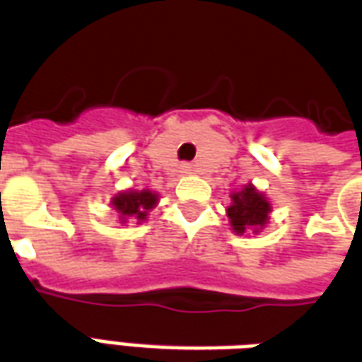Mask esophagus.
Here are the masks:
<instances>
[{
  "label": "esophagus",
  "mask_w": 362,
  "mask_h": 362,
  "mask_svg": "<svg viewBox=\"0 0 362 362\" xmlns=\"http://www.w3.org/2000/svg\"><path fill=\"white\" fill-rule=\"evenodd\" d=\"M180 168H182V173H184V174H194V173H196V166L192 165V163H184Z\"/></svg>",
  "instance_id": "1"
}]
</instances>
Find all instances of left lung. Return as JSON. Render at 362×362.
Listing matches in <instances>:
<instances>
[{"mask_svg":"<svg viewBox=\"0 0 362 362\" xmlns=\"http://www.w3.org/2000/svg\"><path fill=\"white\" fill-rule=\"evenodd\" d=\"M230 197H233V204L228 205L227 213L235 233L244 235L248 228L259 230L262 227H266L267 213L272 211V207L258 189L248 184Z\"/></svg>","mask_w":362,"mask_h":362,"instance_id":"8db88e82","label":"left lung"}]
</instances>
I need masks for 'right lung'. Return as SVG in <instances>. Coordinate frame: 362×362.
<instances>
[{
    "label": "right lung",
    "instance_id": "add662e5",
    "mask_svg": "<svg viewBox=\"0 0 362 362\" xmlns=\"http://www.w3.org/2000/svg\"><path fill=\"white\" fill-rule=\"evenodd\" d=\"M155 204H157V196L147 192V189H143V192H124V194H119V196L112 199V205L119 213L122 223L127 217H135L137 221H145L147 211L153 209Z\"/></svg>",
    "mask_w": 362,
    "mask_h": 362
}]
</instances>
